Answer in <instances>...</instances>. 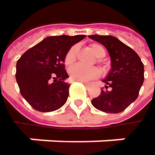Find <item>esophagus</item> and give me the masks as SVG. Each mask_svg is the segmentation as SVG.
<instances>
[{"label": "esophagus", "mask_w": 155, "mask_h": 155, "mask_svg": "<svg viewBox=\"0 0 155 155\" xmlns=\"http://www.w3.org/2000/svg\"><path fill=\"white\" fill-rule=\"evenodd\" d=\"M82 83H83L85 86H89V83H88V82H84V81H82Z\"/></svg>", "instance_id": "1"}]
</instances>
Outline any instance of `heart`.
Instances as JSON below:
<instances>
[{
	"instance_id": "obj_1",
	"label": "heart",
	"mask_w": 155,
	"mask_h": 155,
	"mask_svg": "<svg viewBox=\"0 0 155 155\" xmlns=\"http://www.w3.org/2000/svg\"><path fill=\"white\" fill-rule=\"evenodd\" d=\"M90 48L93 54L98 57L101 58L105 55V50L104 48L98 45V44H91L90 46ZM76 53H77V47H71L68 52L65 54L64 57V64L66 66H71L76 58ZM101 73L98 68L92 67V68H86L81 65H74L69 70V75L70 78L73 81H89L91 80L96 79L100 76Z\"/></svg>"
}]
</instances>
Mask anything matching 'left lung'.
<instances>
[{
  "label": "left lung",
  "instance_id": "obj_1",
  "mask_svg": "<svg viewBox=\"0 0 155 155\" xmlns=\"http://www.w3.org/2000/svg\"><path fill=\"white\" fill-rule=\"evenodd\" d=\"M89 38L107 48L111 62V69L102 80L107 90L91 100V104L106 113H120L138 97L144 79L143 64L131 47L113 36L91 35Z\"/></svg>",
  "mask_w": 155,
  "mask_h": 155
}]
</instances>
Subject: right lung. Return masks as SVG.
<instances>
[{
  "mask_svg": "<svg viewBox=\"0 0 155 155\" xmlns=\"http://www.w3.org/2000/svg\"><path fill=\"white\" fill-rule=\"evenodd\" d=\"M85 35L51 36L26 51L17 62L16 81L22 97L38 111L63 107L69 95L64 66L68 50Z\"/></svg>",
  "mask_w": 155,
  "mask_h": 155,
  "instance_id": "right-lung-1",
  "label": "right lung"
}]
</instances>
